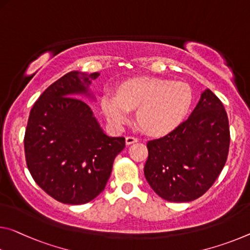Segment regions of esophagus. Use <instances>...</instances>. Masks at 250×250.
Here are the masks:
<instances>
[{
    "label": "esophagus",
    "instance_id": "1",
    "mask_svg": "<svg viewBox=\"0 0 250 250\" xmlns=\"http://www.w3.org/2000/svg\"><path fill=\"white\" fill-rule=\"evenodd\" d=\"M138 141V138H136V137H132V136H128V137H125V144L126 145H132V144H134V142H137Z\"/></svg>",
    "mask_w": 250,
    "mask_h": 250
}]
</instances>
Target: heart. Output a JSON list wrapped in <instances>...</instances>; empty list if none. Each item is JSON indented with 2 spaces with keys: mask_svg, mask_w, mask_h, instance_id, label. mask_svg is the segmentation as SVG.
<instances>
[{
  "mask_svg": "<svg viewBox=\"0 0 250 250\" xmlns=\"http://www.w3.org/2000/svg\"><path fill=\"white\" fill-rule=\"evenodd\" d=\"M195 93L185 82L159 78H136L125 82L118 94L105 93L101 108L111 125L122 126L130 111L137 110L141 129L152 136H164L179 126L191 110Z\"/></svg>",
  "mask_w": 250,
  "mask_h": 250,
  "instance_id": "obj_1",
  "label": "heart"
}]
</instances>
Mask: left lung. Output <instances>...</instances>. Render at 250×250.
I'll return each instance as SVG.
<instances>
[{"mask_svg": "<svg viewBox=\"0 0 250 250\" xmlns=\"http://www.w3.org/2000/svg\"><path fill=\"white\" fill-rule=\"evenodd\" d=\"M230 132L227 112L206 89L187 120L146 144V179L158 196L187 203L211 187L227 161Z\"/></svg>", "mask_w": 250, "mask_h": 250, "instance_id": "1", "label": "left lung"}]
</instances>
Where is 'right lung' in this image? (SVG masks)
<instances>
[{
    "mask_svg": "<svg viewBox=\"0 0 250 250\" xmlns=\"http://www.w3.org/2000/svg\"><path fill=\"white\" fill-rule=\"evenodd\" d=\"M98 72L63 75L31 109L24 136L26 166L34 181L55 200L82 205L104 191L124 137H109L90 105L91 81Z\"/></svg>",
    "mask_w": 250,
    "mask_h": 250,
    "instance_id": "add662e5",
    "label": "right lung"
}]
</instances>
